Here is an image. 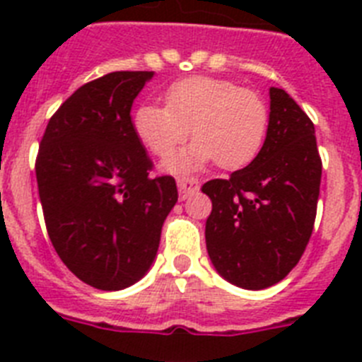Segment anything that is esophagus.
<instances>
[{
	"mask_svg": "<svg viewBox=\"0 0 362 362\" xmlns=\"http://www.w3.org/2000/svg\"><path fill=\"white\" fill-rule=\"evenodd\" d=\"M177 188H179V197H181V199H187V197H190L192 194H196V192L199 190V185H197L196 179L181 177L177 179Z\"/></svg>",
	"mask_w": 362,
	"mask_h": 362,
	"instance_id": "1",
	"label": "esophagus"
}]
</instances>
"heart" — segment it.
Wrapping results in <instances>:
<instances>
[{
  "label": "heart",
  "mask_w": 362,
  "mask_h": 362,
  "mask_svg": "<svg viewBox=\"0 0 362 362\" xmlns=\"http://www.w3.org/2000/svg\"><path fill=\"white\" fill-rule=\"evenodd\" d=\"M166 107L141 105L134 130L146 150L170 156L192 130V146L165 161L172 174H188L216 161L223 170H238L259 153L268 132V108L255 92L226 79L192 76L172 83Z\"/></svg>",
  "instance_id": "1"
}]
</instances>
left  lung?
<instances>
[{
	"instance_id": "left-lung-1",
	"label": "left lung",
	"mask_w": 362,
	"mask_h": 362,
	"mask_svg": "<svg viewBox=\"0 0 362 362\" xmlns=\"http://www.w3.org/2000/svg\"><path fill=\"white\" fill-rule=\"evenodd\" d=\"M321 172L313 123L272 86L267 139L254 161L201 188L212 199L204 238L221 277L263 290L288 276L312 235Z\"/></svg>"
}]
</instances>
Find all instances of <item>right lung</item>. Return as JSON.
Segmentation results:
<instances>
[{
    "label": "right lung",
    "instance_id": "obj_1",
    "mask_svg": "<svg viewBox=\"0 0 362 362\" xmlns=\"http://www.w3.org/2000/svg\"><path fill=\"white\" fill-rule=\"evenodd\" d=\"M153 72H110L79 86L50 117L36 159L47 232L74 276L123 290L152 267L174 177H152L134 130V99Z\"/></svg>",
    "mask_w": 362,
    "mask_h": 362
}]
</instances>
